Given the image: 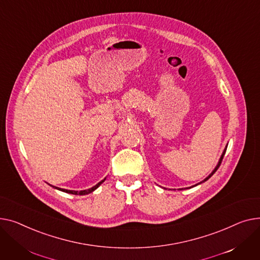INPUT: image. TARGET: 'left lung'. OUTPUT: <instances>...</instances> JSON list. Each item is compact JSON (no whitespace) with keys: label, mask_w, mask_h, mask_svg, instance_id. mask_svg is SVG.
<instances>
[{"label":"left lung","mask_w":260,"mask_h":260,"mask_svg":"<svg viewBox=\"0 0 260 260\" xmlns=\"http://www.w3.org/2000/svg\"><path fill=\"white\" fill-rule=\"evenodd\" d=\"M225 150H226V149H224V151H223V153H222V155H221V157H220V159H219V162H218V165L216 166V168H215V169H214V170H213V172H212V173H211V174H210V175H209V176H208L207 178H205V179H204L203 181H206V180H208V179H209V178H210V177H211V176H212L213 174H214V173H215V172L217 171V169H218V168H219V166H220V164H221V161H222L223 155H224V153H225ZM203 181H202V182H203ZM202 182H201V184H202Z\"/></svg>","instance_id":"1"}]
</instances>
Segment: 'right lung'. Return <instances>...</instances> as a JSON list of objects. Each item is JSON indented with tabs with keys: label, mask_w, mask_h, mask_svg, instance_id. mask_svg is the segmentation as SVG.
Listing matches in <instances>:
<instances>
[{
	"label": "right lung",
	"mask_w": 260,
	"mask_h": 260,
	"mask_svg": "<svg viewBox=\"0 0 260 260\" xmlns=\"http://www.w3.org/2000/svg\"><path fill=\"white\" fill-rule=\"evenodd\" d=\"M105 180V179H104ZM104 180H102V181H100L98 185H95L94 187H92V188H90V189H88V190H83V191H73V190H65V189H60V188H57V187H53V188H55V189H57V190H60V191H63V192H66V193H70V194H74V195H86V194H89V193H91L92 191H94L96 188H99V186L102 184V182L104 181Z\"/></svg>",
	"instance_id": "obj_1"
}]
</instances>
